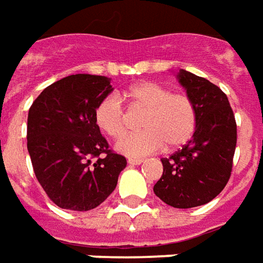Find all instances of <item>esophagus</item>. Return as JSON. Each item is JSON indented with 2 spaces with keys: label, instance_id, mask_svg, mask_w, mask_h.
Segmentation results:
<instances>
[{
  "label": "esophagus",
  "instance_id": "esophagus-1",
  "mask_svg": "<svg viewBox=\"0 0 263 263\" xmlns=\"http://www.w3.org/2000/svg\"><path fill=\"white\" fill-rule=\"evenodd\" d=\"M142 162H144V159H141V158H128V163H129V165H132V166L141 165Z\"/></svg>",
  "mask_w": 263,
  "mask_h": 263
}]
</instances>
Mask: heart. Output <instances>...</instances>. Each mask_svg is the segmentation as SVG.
Returning <instances> with one entry per match:
<instances>
[{"mask_svg":"<svg viewBox=\"0 0 263 263\" xmlns=\"http://www.w3.org/2000/svg\"><path fill=\"white\" fill-rule=\"evenodd\" d=\"M122 98L145 109L142 131L119 138L115 148L128 157H145L161 149L182 146L196 129V106L186 93L171 92L154 81H142L122 92ZM95 122L108 137L118 138L125 131V112L117 95H106L95 108Z\"/></svg>","mask_w":263,"mask_h":263,"instance_id":"obj_1","label":"heart"}]
</instances>
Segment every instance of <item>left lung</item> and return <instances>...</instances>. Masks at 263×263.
Wrapping results in <instances>:
<instances>
[{
	"label": "left lung",
	"instance_id": "left-lung-1",
	"mask_svg": "<svg viewBox=\"0 0 263 263\" xmlns=\"http://www.w3.org/2000/svg\"><path fill=\"white\" fill-rule=\"evenodd\" d=\"M176 78L196 106V129L182 149L161 159L163 172L154 192L170 206L188 209L212 201L229 181L236 122L221 88L185 69Z\"/></svg>",
	"mask_w": 263,
	"mask_h": 263
}]
</instances>
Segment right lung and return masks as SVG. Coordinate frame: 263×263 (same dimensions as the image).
<instances>
[{
	"mask_svg": "<svg viewBox=\"0 0 263 263\" xmlns=\"http://www.w3.org/2000/svg\"><path fill=\"white\" fill-rule=\"evenodd\" d=\"M112 89L106 77L69 75L45 88L29 108L27 146L32 168L60 208H97L112 194L126 166L95 122V108Z\"/></svg>",
	"mask_w": 263,
	"mask_h": 263,
	"instance_id": "obj_1",
	"label": "right lung"
}]
</instances>
